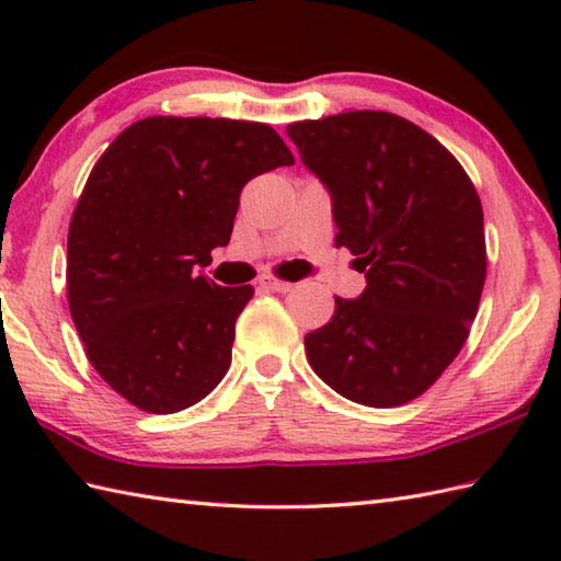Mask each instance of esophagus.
Segmentation results:
<instances>
[{"label":"esophagus","instance_id":"34e87169","mask_svg":"<svg viewBox=\"0 0 561 561\" xmlns=\"http://www.w3.org/2000/svg\"><path fill=\"white\" fill-rule=\"evenodd\" d=\"M260 284L270 291H289L291 289V282H284V279H277V277H262Z\"/></svg>","mask_w":561,"mask_h":561}]
</instances>
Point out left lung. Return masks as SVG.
<instances>
[{
	"mask_svg": "<svg viewBox=\"0 0 561 561\" xmlns=\"http://www.w3.org/2000/svg\"><path fill=\"white\" fill-rule=\"evenodd\" d=\"M304 165L331 190L336 247L366 272L304 336L311 368L348 401L393 408L438 381L460 354L488 274L472 180L431 133L396 113L348 111L289 123Z\"/></svg>",
	"mask_w": 561,
	"mask_h": 561,
	"instance_id": "8db88e82",
	"label": "left lung"
}]
</instances>
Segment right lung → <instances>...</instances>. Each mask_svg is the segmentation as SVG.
I'll use <instances>...</instances> for the list:
<instances>
[{"mask_svg": "<svg viewBox=\"0 0 561 561\" xmlns=\"http://www.w3.org/2000/svg\"><path fill=\"white\" fill-rule=\"evenodd\" d=\"M294 156L267 123L150 116L93 165L73 207L66 299L91 366L146 413L195 405L230 368L254 289L205 267L230 242L242 187Z\"/></svg>", "mask_w": 561, "mask_h": 561, "instance_id": "right-lung-1", "label": "right lung"}]
</instances>
